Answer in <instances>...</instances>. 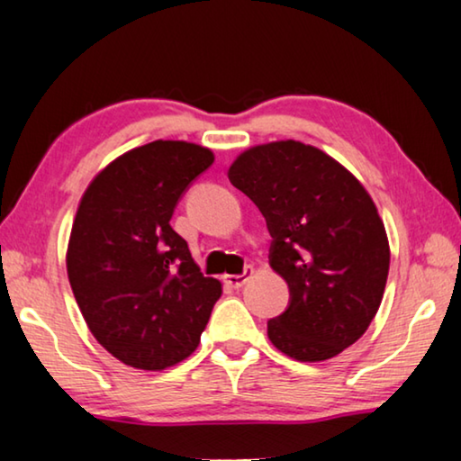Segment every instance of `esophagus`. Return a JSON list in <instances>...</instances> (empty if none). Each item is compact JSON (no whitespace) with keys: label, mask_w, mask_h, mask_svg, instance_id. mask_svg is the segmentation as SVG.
<instances>
[{"label":"esophagus","mask_w":461,"mask_h":461,"mask_svg":"<svg viewBox=\"0 0 461 461\" xmlns=\"http://www.w3.org/2000/svg\"><path fill=\"white\" fill-rule=\"evenodd\" d=\"M254 273H256L254 267H245L243 275H224V283L232 289H239V287H243L245 283L251 279V276H254Z\"/></svg>","instance_id":"1"}]
</instances>
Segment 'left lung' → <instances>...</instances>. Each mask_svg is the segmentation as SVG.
<instances>
[{
	"label": "left lung",
	"mask_w": 461,
	"mask_h": 461,
	"mask_svg": "<svg viewBox=\"0 0 461 461\" xmlns=\"http://www.w3.org/2000/svg\"><path fill=\"white\" fill-rule=\"evenodd\" d=\"M229 180L267 218L270 267L292 295L268 321V339L302 363L339 355L367 331L388 279V235L371 194L342 163L298 140L243 150Z\"/></svg>",
	"instance_id": "left-lung-1"
}]
</instances>
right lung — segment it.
Listing matches in <instances>:
<instances>
[{
  "mask_svg": "<svg viewBox=\"0 0 461 461\" xmlns=\"http://www.w3.org/2000/svg\"><path fill=\"white\" fill-rule=\"evenodd\" d=\"M210 149L155 140L119 155L87 185L67 248V275L92 336L130 367L161 371L191 357L222 283L203 276L169 226Z\"/></svg>",
  "mask_w": 461,
  "mask_h": 461,
  "instance_id": "add662e5",
  "label": "right lung"
}]
</instances>
